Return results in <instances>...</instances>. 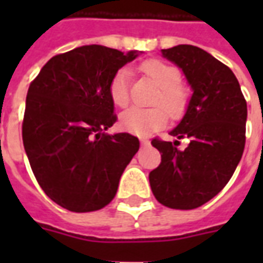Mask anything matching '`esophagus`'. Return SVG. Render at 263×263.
I'll use <instances>...</instances> for the list:
<instances>
[{
	"label": "esophagus",
	"instance_id": "esophagus-1",
	"mask_svg": "<svg viewBox=\"0 0 263 263\" xmlns=\"http://www.w3.org/2000/svg\"><path fill=\"white\" fill-rule=\"evenodd\" d=\"M139 141H141V145H142V146H149V145H151V142H149L146 138H141Z\"/></svg>",
	"mask_w": 263,
	"mask_h": 263
}]
</instances>
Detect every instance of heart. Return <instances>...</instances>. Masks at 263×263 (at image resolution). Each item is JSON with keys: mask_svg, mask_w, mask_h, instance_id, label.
I'll use <instances>...</instances> for the list:
<instances>
[{"mask_svg": "<svg viewBox=\"0 0 263 263\" xmlns=\"http://www.w3.org/2000/svg\"><path fill=\"white\" fill-rule=\"evenodd\" d=\"M143 74L149 77L159 92L155 96L154 104L162 105L168 111L166 113L161 107L152 108H132L124 111L120 117V124L125 131L145 137L151 135L167 122V114L172 118H180L187 108L189 90L179 83L180 71L175 66L158 59H149L139 66ZM108 94L111 101L117 107H126L129 103V87H128V71L118 70L109 81Z\"/></svg>", "mask_w": 263, "mask_h": 263, "instance_id": "heart-1", "label": "heart"}]
</instances>
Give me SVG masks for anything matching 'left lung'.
I'll return each mask as SVG.
<instances>
[{
    "label": "left lung",
    "mask_w": 263,
    "mask_h": 263,
    "mask_svg": "<svg viewBox=\"0 0 263 263\" xmlns=\"http://www.w3.org/2000/svg\"><path fill=\"white\" fill-rule=\"evenodd\" d=\"M160 52L182 69L193 91L183 118L171 131L172 137L186 136L191 142L179 151L177 139H154L162 162L149 173V183L160 204L193 210L220 193L242 158L247 101L231 69L203 49L177 45Z\"/></svg>",
    "instance_id": "obj_1"
}]
</instances>
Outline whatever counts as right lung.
<instances>
[{
	"label": "right lung",
	"mask_w": 263,
	"mask_h": 263,
	"mask_svg": "<svg viewBox=\"0 0 263 263\" xmlns=\"http://www.w3.org/2000/svg\"><path fill=\"white\" fill-rule=\"evenodd\" d=\"M141 53L86 45L53 56L31 83L24 148L39 186L63 209L105 207L138 152L137 137L105 131L117 121L109 81Z\"/></svg>",
	"instance_id": "right-lung-1"
}]
</instances>
